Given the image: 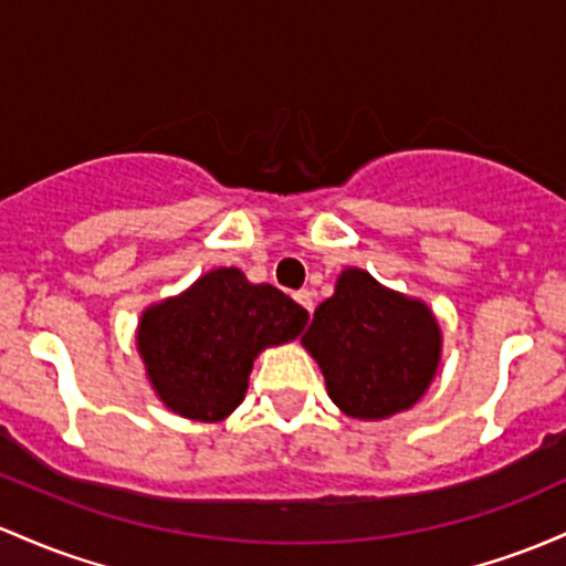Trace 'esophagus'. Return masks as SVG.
Listing matches in <instances>:
<instances>
[{"label": "esophagus", "mask_w": 566, "mask_h": 566, "mask_svg": "<svg viewBox=\"0 0 566 566\" xmlns=\"http://www.w3.org/2000/svg\"><path fill=\"white\" fill-rule=\"evenodd\" d=\"M295 301L301 303V306L306 308L308 314L314 312V293H308V290H301V293H295Z\"/></svg>", "instance_id": "34e87169"}]
</instances>
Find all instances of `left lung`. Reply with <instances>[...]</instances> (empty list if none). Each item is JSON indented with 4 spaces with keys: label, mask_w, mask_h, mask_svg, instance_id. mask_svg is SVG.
Masks as SVG:
<instances>
[{
    "label": "left lung",
    "mask_w": 566,
    "mask_h": 566,
    "mask_svg": "<svg viewBox=\"0 0 566 566\" xmlns=\"http://www.w3.org/2000/svg\"><path fill=\"white\" fill-rule=\"evenodd\" d=\"M301 344L325 374L327 395L352 419H387L427 392L440 363L438 322L427 303L346 269L319 303Z\"/></svg>",
    "instance_id": "1"
}]
</instances>
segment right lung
<instances>
[{
	"instance_id": "right-lung-1",
	"label": "right lung",
	"mask_w": 566,
	"mask_h": 566,
	"mask_svg": "<svg viewBox=\"0 0 566 566\" xmlns=\"http://www.w3.org/2000/svg\"><path fill=\"white\" fill-rule=\"evenodd\" d=\"M306 322V308L273 284L214 269L182 295L147 308L136 346L166 408L185 419L222 421L244 400L254 357L297 338Z\"/></svg>"
}]
</instances>
